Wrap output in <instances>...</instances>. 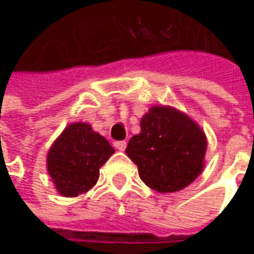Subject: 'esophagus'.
I'll list each match as a JSON object with an SVG mask.
<instances>
[{"instance_id":"34e87169","label":"esophagus","mask_w":254,"mask_h":254,"mask_svg":"<svg viewBox=\"0 0 254 254\" xmlns=\"http://www.w3.org/2000/svg\"><path fill=\"white\" fill-rule=\"evenodd\" d=\"M114 147H116L119 151H124L126 147H127V141H114Z\"/></svg>"}]
</instances>
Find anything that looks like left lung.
<instances>
[{
    "instance_id": "8db88e82",
    "label": "left lung",
    "mask_w": 254,
    "mask_h": 254,
    "mask_svg": "<svg viewBox=\"0 0 254 254\" xmlns=\"http://www.w3.org/2000/svg\"><path fill=\"white\" fill-rule=\"evenodd\" d=\"M206 137L190 117L171 107H152L141 119V132L126 148L142 182L158 192L188 187L202 172Z\"/></svg>"
}]
</instances>
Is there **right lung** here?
Masks as SVG:
<instances>
[{
	"label": "right lung",
	"instance_id": "right-lung-1",
	"mask_svg": "<svg viewBox=\"0 0 254 254\" xmlns=\"http://www.w3.org/2000/svg\"><path fill=\"white\" fill-rule=\"evenodd\" d=\"M114 148L86 123L67 126L48 152V171L64 196H77L99 180V171Z\"/></svg>",
	"mask_w": 254,
	"mask_h": 254
}]
</instances>
